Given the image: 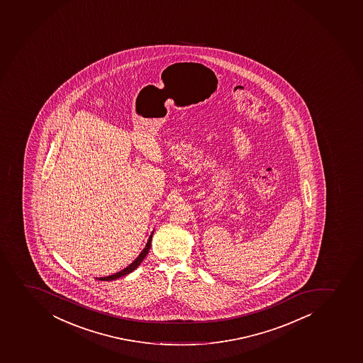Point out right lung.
Wrapping results in <instances>:
<instances>
[{
    "mask_svg": "<svg viewBox=\"0 0 363 363\" xmlns=\"http://www.w3.org/2000/svg\"><path fill=\"white\" fill-rule=\"evenodd\" d=\"M152 233L150 235L149 240H147V243H146L145 247L143 249L142 252L139 254L138 257L135 258V261L132 262L130 266L126 267L125 269L121 270L119 273L113 274V275H109V277H100L99 280L101 281H112L116 280V279H119V277H125V275H128V274L132 273L133 270L137 269L138 268L139 264L142 263L143 259L145 258L146 255L149 252L150 247H151V240H152Z\"/></svg>",
    "mask_w": 363,
    "mask_h": 363,
    "instance_id": "obj_1",
    "label": "right lung"
}]
</instances>
